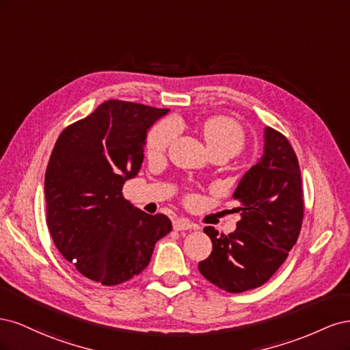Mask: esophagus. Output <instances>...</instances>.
Segmentation results:
<instances>
[{
	"label": "esophagus",
	"instance_id": "1",
	"mask_svg": "<svg viewBox=\"0 0 350 350\" xmlns=\"http://www.w3.org/2000/svg\"><path fill=\"white\" fill-rule=\"evenodd\" d=\"M175 230H188V229H198L197 225H194L193 221H189L188 219H178L174 224Z\"/></svg>",
	"mask_w": 350,
	"mask_h": 350
}]
</instances>
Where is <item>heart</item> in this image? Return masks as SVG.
<instances>
[{
	"label": "heart",
	"mask_w": 350,
	"mask_h": 350,
	"mask_svg": "<svg viewBox=\"0 0 350 350\" xmlns=\"http://www.w3.org/2000/svg\"><path fill=\"white\" fill-rule=\"evenodd\" d=\"M204 140L208 149L213 150H226L232 156L241 152L245 144V131L242 125L230 116L216 115L207 118L203 125ZM178 131V125L172 120H165L157 122L147 134L146 150L152 156H159L167 150V147L175 140Z\"/></svg>",
	"instance_id": "heart-1"
}]
</instances>
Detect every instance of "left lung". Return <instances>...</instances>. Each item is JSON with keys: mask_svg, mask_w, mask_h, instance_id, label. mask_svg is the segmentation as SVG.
<instances>
[{"mask_svg": "<svg viewBox=\"0 0 350 350\" xmlns=\"http://www.w3.org/2000/svg\"><path fill=\"white\" fill-rule=\"evenodd\" d=\"M234 198L241 213L237 230L219 235L215 228H204L213 250L198 262V270L217 288L241 293L258 288L278 271L301 232V169L282 133L266 126L264 154L242 176Z\"/></svg>", "mask_w": 350, "mask_h": 350, "instance_id": "1", "label": "left lung"}]
</instances>
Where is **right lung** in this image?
Returning a JSON list of instances; mask_svg holds the SVG:
<instances>
[{
	"label": "right lung",
	"instance_id": "right-lung-1",
	"mask_svg": "<svg viewBox=\"0 0 350 350\" xmlns=\"http://www.w3.org/2000/svg\"><path fill=\"white\" fill-rule=\"evenodd\" d=\"M169 109L111 99L58 137L45 174L46 224L55 247L83 276L115 286L140 274L172 230L122 196L140 171L147 130Z\"/></svg>",
	"mask_w": 350,
	"mask_h": 350
}]
</instances>
